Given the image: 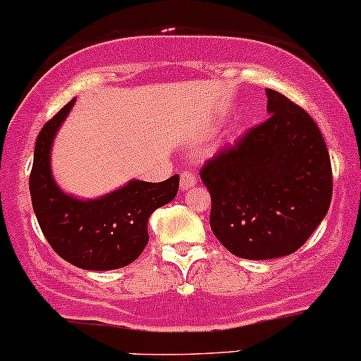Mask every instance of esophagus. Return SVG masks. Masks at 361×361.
Listing matches in <instances>:
<instances>
[{
  "label": "esophagus",
  "instance_id": "34e87169",
  "mask_svg": "<svg viewBox=\"0 0 361 361\" xmlns=\"http://www.w3.org/2000/svg\"><path fill=\"white\" fill-rule=\"evenodd\" d=\"M195 183H197V176L193 175L192 171H183L181 173L180 176V185H181V190H190L192 186H195Z\"/></svg>",
  "mask_w": 361,
  "mask_h": 361
}]
</instances>
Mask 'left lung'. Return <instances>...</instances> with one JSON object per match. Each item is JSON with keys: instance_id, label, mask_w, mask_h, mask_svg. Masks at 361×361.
<instances>
[{"instance_id": "left-lung-1", "label": "left lung", "mask_w": 361, "mask_h": 361, "mask_svg": "<svg viewBox=\"0 0 361 361\" xmlns=\"http://www.w3.org/2000/svg\"><path fill=\"white\" fill-rule=\"evenodd\" d=\"M266 94L271 117L200 171L212 197V232L228 252L250 260L296 252L326 216L333 193L318 126L286 95Z\"/></svg>"}]
</instances>
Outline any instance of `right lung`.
I'll list each match as a JSON object with an SVG mask.
<instances>
[{"mask_svg":"<svg viewBox=\"0 0 361 361\" xmlns=\"http://www.w3.org/2000/svg\"><path fill=\"white\" fill-rule=\"evenodd\" d=\"M75 99L42 128L35 142L30 195L43 235L56 254L85 271H112L136 260L149 240L147 220L156 208L176 197L180 176L161 183L131 180L123 188L94 200L63 193L50 168L55 134Z\"/></svg>","mask_w":361,"mask_h":361,"instance_id":"add662e5","label":"right lung"}]
</instances>
